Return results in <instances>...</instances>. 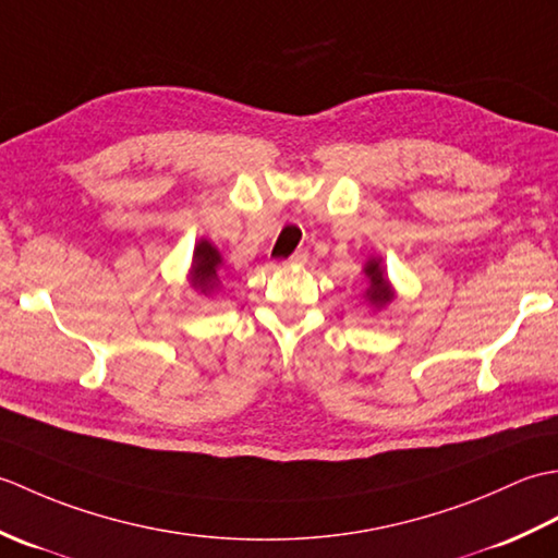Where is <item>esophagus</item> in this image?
Listing matches in <instances>:
<instances>
[{
	"instance_id": "obj_1",
	"label": "esophagus",
	"mask_w": 558,
	"mask_h": 558,
	"mask_svg": "<svg viewBox=\"0 0 558 558\" xmlns=\"http://www.w3.org/2000/svg\"><path fill=\"white\" fill-rule=\"evenodd\" d=\"M306 258H310V254H306V252H294V254L286 260V264H288V266H304Z\"/></svg>"
}]
</instances>
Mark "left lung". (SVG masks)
Wrapping results in <instances>:
<instances>
[{"label": "left lung", "instance_id": "8db88e82", "mask_svg": "<svg viewBox=\"0 0 558 558\" xmlns=\"http://www.w3.org/2000/svg\"><path fill=\"white\" fill-rule=\"evenodd\" d=\"M362 272H364L366 282H369V286H366V290H364L366 304H369L374 312L386 310V306L396 300V288L388 278L384 258L381 256H369L364 260Z\"/></svg>", "mask_w": 558, "mask_h": 558}]
</instances>
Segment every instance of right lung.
I'll use <instances>...</instances> for the list:
<instances>
[{"mask_svg": "<svg viewBox=\"0 0 558 558\" xmlns=\"http://www.w3.org/2000/svg\"><path fill=\"white\" fill-rule=\"evenodd\" d=\"M225 266V258L220 254V248L213 244L206 236H201L194 246V256H192V266H189L186 272V282L189 288L196 290L204 298H213L222 286L220 280V268Z\"/></svg>", "mask_w": 558, "mask_h": 558, "instance_id": "1", "label": "right lung"}]
</instances>
